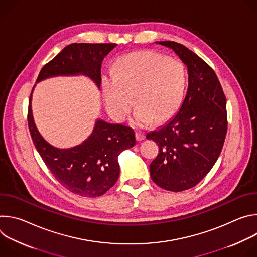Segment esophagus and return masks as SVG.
Masks as SVG:
<instances>
[{
  "label": "esophagus",
  "mask_w": 257,
  "mask_h": 257,
  "mask_svg": "<svg viewBox=\"0 0 257 257\" xmlns=\"http://www.w3.org/2000/svg\"><path fill=\"white\" fill-rule=\"evenodd\" d=\"M135 137H136V140L137 141H142L144 138H145V134L144 132H142L141 130H137L135 132Z\"/></svg>",
  "instance_id": "esophagus-1"
}]
</instances>
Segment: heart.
I'll list each match as a JSON object with an SVG mask.
<instances>
[{"label":"heart","instance_id":"heart-1","mask_svg":"<svg viewBox=\"0 0 257 257\" xmlns=\"http://www.w3.org/2000/svg\"><path fill=\"white\" fill-rule=\"evenodd\" d=\"M186 70L179 60L142 51L121 58L113 74L102 79L105 107L115 120L125 121L134 102L138 126L164 123L178 111L186 87Z\"/></svg>","mask_w":257,"mask_h":257}]
</instances>
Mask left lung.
Here are the masks:
<instances>
[{
    "label": "left lung",
    "instance_id": "obj_1",
    "mask_svg": "<svg viewBox=\"0 0 257 257\" xmlns=\"http://www.w3.org/2000/svg\"><path fill=\"white\" fill-rule=\"evenodd\" d=\"M171 48L188 68V89L177 115L146 135L160 146L150 166L151 178L168 191L196 186L222 152L228 117L223 88L212 68L195 53L176 42H159Z\"/></svg>",
    "mask_w": 257,
    "mask_h": 257
}]
</instances>
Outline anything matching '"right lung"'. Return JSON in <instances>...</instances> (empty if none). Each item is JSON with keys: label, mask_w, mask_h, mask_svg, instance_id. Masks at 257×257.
Masks as SVG:
<instances>
[{"label": "right lung", "mask_w": 257, "mask_h": 257, "mask_svg": "<svg viewBox=\"0 0 257 257\" xmlns=\"http://www.w3.org/2000/svg\"><path fill=\"white\" fill-rule=\"evenodd\" d=\"M116 44H71L42 68L36 81L68 74H85L97 86L101 81V62ZM27 122L29 132L44 163L60 184L70 192L84 197L104 194L118 181V156L135 145L134 131L120 124L98 120L92 134L72 149H58L40 134L33 122L31 93Z\"/></svg>", "instance_id": "1"}]
</instances>
